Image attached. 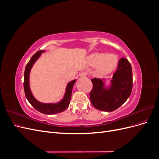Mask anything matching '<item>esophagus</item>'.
<instances>
[{
  "label": "esophagus",
  "instance_id": "esophagus-1",
  "mask_svg": "<svg viewBox=\"0 0 159 159\" xmlns=\"http://www.w3.org/2000/svg\"><path fill=\"white\" fill-rule=\"evenodd\" d=\"M80 76L82 77V78H85V77L87 76V73H86V72H85V71L81 72V73H80Z\"/></svg>",
  "mask_w": 159,
  "mask_h": 159
}]
</instances>
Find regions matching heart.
I'll return each mask as SVG.
<instances>
[{
  "instance_id": "obj_1",
  "label": "heart",
  "mask_w": 159,
  "mask_h": 159,
  "mask_svg": "<svg viewBox=\"0 0 159 159\" xmlns=\"http://www.w3.org/2000/svg\"><path fill=\"white\" fill-rule=\"evenodd\" d=\"M89 63L96 65L99 63V70L102 73L107 74L112 71L117 64V56L113 54L95 53L89 57Z\"/></svg>"
}]
</instances>
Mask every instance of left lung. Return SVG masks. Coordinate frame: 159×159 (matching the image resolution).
I'll return each mask as SVG.
<instances>
[{
  "instance_id": "left-lung-1",
  "label": "left lung",
  "mask_w": 159,
  "mask_h": 159,
  "mask_svg": "<svg viewBox=\"0 0 159 159\" xmlns=\"http://www.w3.org/2000/svg\"><path fill=\"white\" fill-rule=\"evenodd\" d=\"M93 88L89 93L91 102L96 109L103 111H113L126 102L133 88L132 68L125 57L119 60L117 68L113 75L112 85L104 89L101 79L91 80Z\"/></svg>"
}]
</instances>
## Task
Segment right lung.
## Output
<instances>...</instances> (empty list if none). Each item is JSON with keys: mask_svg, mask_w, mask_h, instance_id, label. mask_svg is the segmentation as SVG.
Wrapping results in <instances>:
<instances>
[{"mask_svg": "<svg viewBox=\"0 0 159 159\" xmlns=\"http://www.w3.org/2000/svg\"><path fill=\"white\" fill-rule=\"evenodd\" d=\"M42 52H44V50L38 51L35 54H34L26 66L25 71V78H24V89H25V93L28 102H29V103L32 105V106L35 109H36L38 111L46 115H53L56 113H59L64 111H65L69 106L71 96L72 88H73V86L75 82V81L74 80L72 81H70L68 84L64 98L60 103L55 104H48L42 103H40L39 102H38V101L33 97L30 89L29 74L33 64H34L36 60L39 57Z\"/></svg>", "mask_w": 159, "mask_h": 159, "instance_id": "1", "label": "right lung"}]
</instances>
